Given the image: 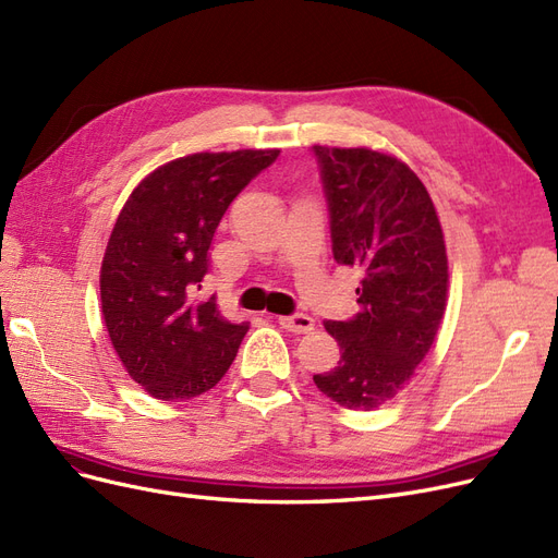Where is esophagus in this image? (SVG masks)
Returning a JSON list of instances; mask_svg holds the SVG:
<instances>
[{"instance_id": "esophagus-1", "label": "esophagus", "mask_w": 558, "mask_h": 558, "mask_svg": "<svg viewBox=\"0 0 558 558\" xmlns=\"http://www.w3.org/2000/svg\"><path fill=\"white\" fill-rule=\"evenodd\" d=\"M279 326L295 335H305L314 330V318L307 314H291V316H279Z\"/></svg>"}]
</instances>
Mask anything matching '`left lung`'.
Listing matches in <instances>:
<instances>
[{
    "label": "left lung",
    "instance_id": "1",
    "mask_svg": "<svg viewBox=\"0 0 558 558\" xmlns=\"http://www.w3.org/2000/svg\"><path fill=\"white\" fill-rule=\"evenodd\" d=\"M330 214L332 256L356 267L361 312L326 320L342 359L314 384L347 410L369 412L414 375L440 328L447 248L426 185L369 148L312 146Z\"/></svg>",
    "mask_w": 558,
    "mask_h": 558
}]
</instances>
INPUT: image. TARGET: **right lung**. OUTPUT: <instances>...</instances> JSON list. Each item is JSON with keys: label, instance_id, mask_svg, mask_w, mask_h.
I'll list each match as a JSON object with an SVG mask.
<instances>
[{"label": "right lung", "instance_id": "add662e5", "mask_svg": "<svg viewBox=\"0 0 558 558\" xmlns=\"http://www.w3.org/2000/svg\"><path fill=\"white\" fill-rule=\"evenodd\" d=\"M269 150L193 154L150 172L118 216L99 272L102 314L128 375L158 400H191L228 373L248 324H230L209 275L214 232Z\"/></svg>", "mask_w": 558, "mask_h": 558}]
</instances>
